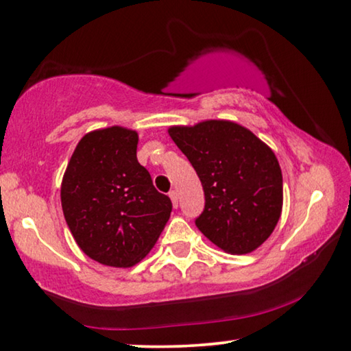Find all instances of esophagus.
Wrapping results in <instances>:
<instances>
[{
	"instance_id": "esophagus-1",
	"label": "esophagus",
	"mask_w": 351,
	"mask_h": 351,
	"mask_svg": "<svg viewBox=\"0 0 351 351\" xmlns=\"http://www.w3.org/2000/svg\"><path fill=\"white\" fill-rule=\"evenodd\" d=\"M169 197L171 198V203H173V206L178 208V193L175 191H170L169 192Z\"/></svg>"
}]
</instances>
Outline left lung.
Here are the masks:
<instances>
[{"instance_id":"1","label":"left lung","mask_w":351,"mask_h":351,"mask_svg":"<svg viewBox=\"0 0 351 351\" xmlns=\"http://www.w3.org/2000/svg\"><path fill=\"white\" fill-rule=\"evenodd\" d=\"M195 169L205 209L195 226L228 254H249L277 226L284 189L273 149L237 123L209 119L169 129Z\"/></svg>"}]
</instances>
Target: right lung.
<instances>
[{
  "label": "right lung",
  "mask_w": 351,
  "mask_h": 351,
  "mask_svg": "<svg viewBox=\"0 0 351 351\" xmlns=\"http://www.w3.org/2000/svg\"><path fill=\"white\" fill-rule=\"evenodd\" d=\"M135 130L113 128L86 134L67 164L61 205L72 237L88 257L125 268L153 249L171 213L137 160Z\"/></svg>",
  "instance_id": "1"
}]
</instances>
